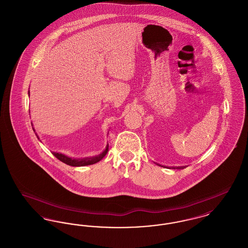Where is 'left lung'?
Masks as SVG:
<instances>
[{"mask_svg": "<svg viewBox=\"0 0 248 248\" xmlns=\"http://www.w3.org/2000/svg\"><path fill=\"white\" fill-rule=\"evenodd\" d=\"M167 168H168V167H167ZM183 168H184L183 166H182V167H177V169H183ZM174 169H175V167H174Z\"/></svg>", "mask_w": 248, "mask_h": 248, "instance_id": "obj_1", "label": "left lung"}]
</instances>
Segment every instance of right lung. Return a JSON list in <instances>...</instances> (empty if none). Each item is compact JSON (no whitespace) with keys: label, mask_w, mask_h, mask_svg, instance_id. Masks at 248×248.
I'll list each match as a JSON object with an SVG mask.
<instances>
[{"label":"right lung","mask_w":248,"mask_h":248,"mask_svg":"<svg viewBox=\"0 0 248 248\" xmlns=\"http://www.w3.org/2000/svg\"><path fill=\"white\" fill-rule=\"evenodd\" d=\"M29 94H30V91H29ZM32 125V124H31ZM34 131V128H33ZM37 136V135H36ZM37 138L39 139V137L37 136ZM108 151V144L107 145L106 149L105 151L102 153V154H99V155H96L94 157H88V158H83V159H75V158H71L69 156H66L65 154H59V153H55L53 152L52 154L57 157L59 159V161L63 162L64 164L66 165H71V166H84V165H94L95 163L99 162L100 160L103 159V157L106 155Z\"/></svg>","instance_id":"1"}]
</instances>
